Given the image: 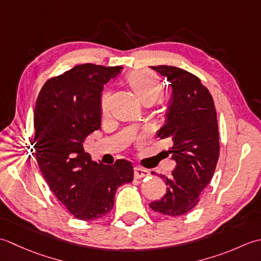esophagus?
I'll return each instance as SVG.
<instances>
[{
    "label": "esophagus",
    "mask_w": 261,
    "mask_h": 261,
    "mask_svg": "<svg viewBox=\"0 0 261 261\" xmlns=\"http://www.w3.org/2000/svg\"><path fill=\"white\" fill-rule=\"evenodd\" d=\"M148 174H150V172H148L147 170L141 168V167H136L134 169V177H135V179H142V178L146 177V175H148Z\"/></svg>",
    "instance_id": "1"
}]
</instances>
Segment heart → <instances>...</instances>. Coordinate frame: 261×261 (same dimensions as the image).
<instances>
[{"mask_svg":"<svg viewBox=\"0 0 261 261\" xmlns=\"http://www.w3.org/2000/svg\"><path fill=\"white\" fill-rule=\"evenodd\" d=\"M127 81L142 101L160 99L163 94V84L155 73L150 70H141L130 73ZM109 98L110 92L108 90L101 93L100 110L103 116L109 114Z\"/></svg>","mask_w":261,"mask_h":261,"instance_id":"obj_1","label":"heart"}]
</instances>
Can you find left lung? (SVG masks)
Listing matches in <instances>:
<instances>
[{"label": "left lung", "mask_w": 261, "mask_h": 261, "mask_svg": "<svg viewBox=\"0 0 261 261\" xmlns=\"http://www.w3.org/2000/svg\"><path fill=\"white\" fill-rule=\"evenodd\" d=\"M151 68L166 76L172 88L166 124L158 136L172 141L169 152L177 167L170 178L161 175L167 193L150 207L162 215L179 216L199 203L214 174L220 155L216 109L208 89L194 74L167 65Z\"/></svg>", "instance_id": "left-lung-1"}]
</instances>
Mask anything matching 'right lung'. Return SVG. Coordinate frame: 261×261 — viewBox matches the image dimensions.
Returning a JSON list of instances; mask_svg holds the SVG:
<instances>
[{"label":"right lung","mask_w":261,"mask_h":261,"mask_svg":"<svg viewBox=\"0 0 261 261\" xmlns=\"http://www.w3.org/2000/svg\"><path fill=\"white\" fill-rule=\"evenodd\" d=\"M121 66L87 63L47 80L34 113L35 155L56 198L77 220L94 221L113 210L116 190L133 181V164L92 161L84 151L86 137L100 128L103 84Z\"/></svg>","instance_id":"obj_1"}]
</instances>
